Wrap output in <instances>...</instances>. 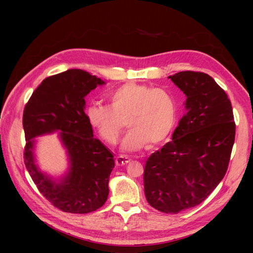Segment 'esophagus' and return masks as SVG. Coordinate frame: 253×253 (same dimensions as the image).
Returning <instances> with one entry per match:
<instances>
[{
    "instance_id": "34e87169",
    "label": "esophagus",
    "mask_w": 253,
    "mask_h": 253,
    "mask_svg": "<svg viewBox=\"0 0 253 253\" xmlns=\"http://www.w3.org/2000/svg\"><path fill=\"white\" fill-rule=\"evenodd\" d=\"M129 162H131V159H129L128 157H126V156H117L116 160H115L116 166H126Z\"/></svg>"
}]
</instances>
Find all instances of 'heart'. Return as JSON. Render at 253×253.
Here are the masks:
<instances>
[{"instance_id": "obj_1", "label": "heart", "mask_w": 253, "mask_h": 253, "mask_svg": "<svg viewBox=\"0 0 253 253\" xmlns=\"http://www.w3.org/2000/svg\"><path fill=\"white\" fill-rule=\"evenodd\" d=\"M109 104L95 103L86 111L91 128L108 144H115L127 121L131 131L121 143L125 152H137L149 145H163L176 124V102L163 88L147 84L125 83L110 91Z\"/></svg>"}]
</instances>
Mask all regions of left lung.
Segmentation results:
<instances>
[{
	"label": "left lung",
	"instance_id": "obj_1",
	"mask_svg": "<svg viewBox=\"0 0 253 253\" xmlns=\"http://www.w3.org/2000/svg\"><path fill=\"white\" fill-rule=\"evenodd\" d=\"M168 78L186 95V114L173 141L148 158L143 185L153 208L177 214L204 202L224 178L235 124L230 100L209 75L187 71Z\"/></svg>",
	"mask_w": 253,
	"mask_h": 253
}]
</instances>
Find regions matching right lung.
<instances>
[{
  "label": "right lung",
  "mask_w": 253,
  "mask_h": 253,
  "mask_svg": "<svg viewBox=\"0 0 253 253\" xmlns=\"http://www.w3.org/2000/svg\"><path fill=\"white\" fill-rule=\"evenodd\" d=\"M105 82L82 70H68L44 79L23 114L26 169L42 195L58 209L89 213L109 196V179L115 167L110 149L97 138L85 114V97ZM58 133L68 156V169L59 176L41 170L37 136Z\"/></svg>",
  "instance_id": "1"
}]
</instances>
